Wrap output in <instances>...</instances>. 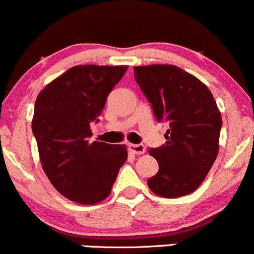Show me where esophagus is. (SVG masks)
I'll return each instance as SVG.
<instances>
[{"label":"esophagus","instance_id":"1","mask_svg":"<svg viewBox=\"0 0 254 254\" xmlns=\"http://www.w3.org/2000/svg\"><path fill=\"white\" fill-rule=\"evenodd\" d=\"M129 149L130 152L134 153V154H143L146 151V147L142 145V143H137V145H134V143H129Z\"/></svg>","mask_w":254,"mask_h":254}]
</instances>
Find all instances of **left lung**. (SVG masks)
Wrapping results in <instances>:
<instances>
[{"mask_svg":"<svg viewBox=\"0 0 254 254\" xmlns=\"http://www.w3.org/2000/svg\"><path fill=\"white\" fill-rule=\"evenodd\" d=\"M140 89L158 121L170 124L161 147L148 149L159 172L147 185L164 198L195 190L213 166L223 126L211 90L199 79L173 64L134 67Z\"/></svg>","mask_w":254,"mask_h":254,"instance_id":"8db88e82","label":"left lung"}]
</instances>
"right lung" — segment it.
<instances>
[{
	"instance_id": "obj_1",
	"label": "right lung",
	"mask_w": 254,
	"mask_h": 254,
	"mask_svg": "<svg viewBox=\"0 0 254 254\" xmlns=\"http://www.w3.org/2000/svg\"><path fill=\"white\" fill-rule=\"evenodd\" d=\"M127 65H74L41 90L31 129L49 181L71 201L94 205L111 194L127 160L122 145L93 141L92 122H99L108 94Z\"/></svg>"
}]
</instances>
